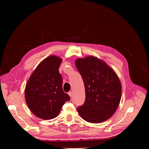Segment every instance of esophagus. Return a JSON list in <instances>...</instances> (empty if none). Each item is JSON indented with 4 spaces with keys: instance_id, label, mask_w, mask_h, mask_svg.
Returning a JSON list of instances; mask_svg holds the SVG:
<instances>
[{
    "instance_id": "34e87169",
    "label": "esophagus",
    "mask_w": 149,
    "mask_h": 149,
    "mask_svg": "<svg viewBox=\"0 0 149 149\" xmlns=\"http://www.w3.org/2000/svg\"><path fill=\"white\" fill-rule=\"evenodd\" d=\"M68 94H69V96H70V97H72V96H73V93H72L71 91H70V92L68 93Z\"/></svg>"
}]
</instances>
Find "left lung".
<instances>
[{
	"mask_svg": "<svg viewBox=\"0 0 149 149\" xmlns=\"http://www.w3.org/2000/svg\"><path fill=\"white\" fill-rule=\"evenodd\" d=\"M76 68L84 81L86 99L77 108L80 116L91 123L109 119L119 105L122 95L120 79L105 61L93 56L78 58Z\"/></svg>",
	"mask_w": 149,
	"mask_h": 149,
	"instance_id": "obj_1",
	"label": "left lung"
}]
</instances>
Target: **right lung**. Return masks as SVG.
Returning a JSON list of instances; mask_svg holds the SVG:
<instances>
[{"label": "right lung", "mask_w": 149, "mask_h": 149, "mask_svg": "<svg viewBox=\"0 0 149 149\" xmlns=\"http://www.w3.org/2000/svg\"><path fill=\"white\" fill-rule=\"evenodd\" d=\"M62 58L51 55L43 60L30 76L25 89V98L31 112L38 118L48 120L59 114L70 97L62 88L59 73Z\"/></svg>", "instance_id": "1"}]
</instances>
